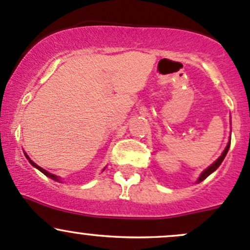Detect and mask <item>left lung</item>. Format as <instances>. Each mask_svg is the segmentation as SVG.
<instances>
[{
    "instance_id": "1",
    "label": "left lung",
    "mask_w": 250,
    "mask_h": 250,
    "mask_svg": "<svg viewBox=\"0 0 250 250\" xmlns=\"http://www.w3.org/2000/svg\"><path fill=\"white\" fill-rule=\"evenodd\" d=\"M229 147H230V143L228 144V146H226V148H225V150H224L223 155H221L220 157H219L218 160H216L215 162H214L213 165L210 166V167H208V168H207V169L204 170V172H203L202 174H201V176H200V178H198V180H197L198 183H201V181H203L204 179L207 178V176H208V175H210V174L213 173L214 170H216V169H218V167H219V166L221 165V162H223V161H224V158H225L226 153H228V151H229Z\"/></svg>"
}]
</instances>
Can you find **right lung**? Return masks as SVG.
Here are the masks:
<instances>
[{
	"label": "right lung",
	"instance_id": "right-lung-1",
	"mask_svg": "<svg viewBox=\"0 0 250 250\" xmlns=\"http://www.w3.org/2000/svg\"><path fill=\"white\" fill-rule=\"evenodd\" d=\"M25 156H26V158H27V160H29V162H30V163H31V165H32V166H34V167H36V168H37V169H39V170H40V172H42V173H43V174H44V175H46V176H48V178L53 179V180H55V181H59V178H58V176H57V175H54V174H50V173H48V172H47V170H44V169H43V168L39 167V166H37V165H36V163H34V162H32V161H31V160H30V158H29V157H27V155H25Z\"/></svg>",
	"mask_w": 250,
	"mask_h": 250
}]
</instances>
